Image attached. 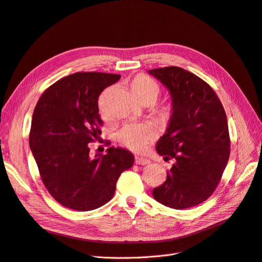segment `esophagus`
<instances>
[{
  "mask_svg": "<svg viewBox=\"0 0 262 262\" xmlns=\"http://www.w3.org/2000/svg\"><path fill=\"white\" fill-rule=\"evenodd\" d=\"M135 163L137 165H147L150 164V159L147 158H144V157H141V156H136L135 157Z\"/></svg>",
  "mask_w": 262,
  "mask_h": 262,
  "instance_id": "34e87169",
  "label": "esophagus"
}]
</instances>
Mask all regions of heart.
<instances>
[{"label": "heart", "mask_w": 262, "mask_h": 262, "mask_svg": "<svg viewBox=\"0 0 262 262\" xmlns=\"http://www.w3.org/2000/svg\"><path fill=\"white\" fill-rule=\"evenodd\" d=\"M130 88L134 95L140 100L142 104L150 103L153 104L157 100L161 89L158 83L153 80L149 76L139 75L133 79ZM103 115L105 111L101 110ZM173 113V107L171 104H164L155 110L157 119L167 123ZM154 138V130L147 124H130L123 127L118 134V140L125 146L129 147L130 150L136 152L143 151L146 145Z\"/></svg>", "instance_id": "b5f03b06"}]
</instances>
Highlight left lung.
I'll use <instances>...</instances> for the list:
<instances>
[{
    "mask_svg": "<svg viewBox=\"0 0 262 262\" xmlns=\"http://www.w3.org/2000/svg\"><path fill=\"white\" fill-rule=\"evenodd\" d=\"M149 74L169 90L173 107L156 151L164 159H176L166 181L153 189V197L176 210L197 206L213 194L228 163L225 109L206 81L183 68H155Z\"/></svg>",
    "mask_w": 262,
    "mask_h": 262,
    "instance_id": "1",
    "label": "left lung"
}]
</instances>
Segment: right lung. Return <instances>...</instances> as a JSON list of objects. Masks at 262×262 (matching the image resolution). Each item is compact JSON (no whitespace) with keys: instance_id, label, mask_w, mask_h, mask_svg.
Listing matches in <instances>:
<instances>
[{"instance_id":"1","label":"right lung","mask_w":262,"mask_h":262,"mask_svg":"<svg viewBox=\"0 0 262 262\" xmlns=\"http://www.w3.org/2000/svg\"><path fill=\"white\" fill-rule=\"evenodd\" d=\"M121 78L117 74L75 73L49 86L33 112L30 147L42 183L62 206L91 211L115 195L121 173L134 155L110 146L106 155L90 157L89 143L100 135L98 96Z\"/></svg>"}]
</instances>
